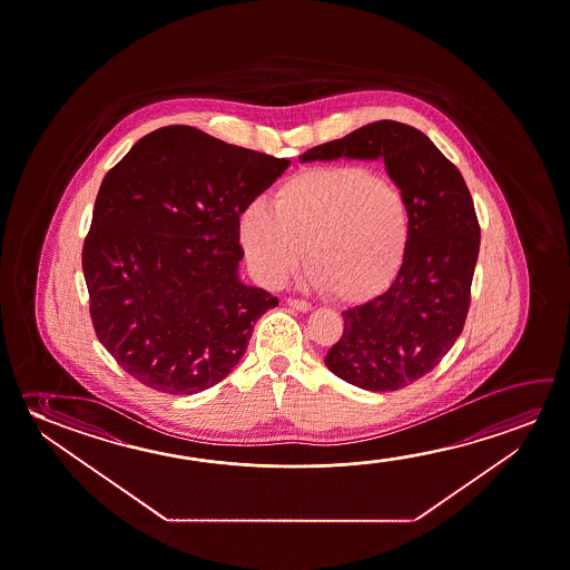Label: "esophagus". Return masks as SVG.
I'll return each instance as SVG.
<instances>
[{
  "label": "esophagus",
  "instance_id": "obj_1",
  "mask_svg": "<svg viewBox=\"0 0 570 570\" xmlns=\"http://www.w3.org/2000/svg\"><path fill=\"white\" fill-rule=\"evenodd\" d=\"M288 306L298 309V312H309V309H312V304L306 302V299L289 298Z\"/></svg>",
  "mask_w": 570,
  "mask_h": 570
}]
</instances>
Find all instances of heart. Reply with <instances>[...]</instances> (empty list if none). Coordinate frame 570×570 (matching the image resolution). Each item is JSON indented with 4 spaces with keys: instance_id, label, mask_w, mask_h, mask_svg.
<instances>
[{
    "instance_id": "heart-1",
    "label": "heart",
    "mask_w": 570,
    "mask_h": 570,
    "mask_svg": "<svg viewBox=\"0 0 570 570\" xmlns=\"http://www.w3.org/2000/svg\"><path fill=\"white\" fill-rule=\"evenodd\" d=\"M238 215V238L258 281L278 286L306 268L325 294L360 302L401 271L411 245L409 202L396 185L360 164L316 166L286 177Z\"/></svg>"
}]
</instances>
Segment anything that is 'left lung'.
<instances>
[{
    "instance_id": "8db88e82",
    "label": "left lung",
    "mask_w": 570,
    "mask_h": 570,
    "mask_svg": "<svg viewBox=\"0 0 570 570\" xmlns=\"http://www.w3.org/2000/svg\"><path fill=\"white\" fill-rule=\"evenodd\" d=\"M337 158L383 159L409 202L412 233L389 289L343 312V335L325 365L365 391H399L436 367L464 330L480 223L460 169L409 124H367L299 161Z\"/></svg>"
}]
</instances>
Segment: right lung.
<instances>
[{
    "instance_id": "add662e5",
    "label": "right lung",
    "mask_w": 570,
    "mask_h": 570,
    "mask_svg": "<svg viewBox=\"0 0 570 570\" xmlns=\"http://www.w3.org/2000/svg\"><path fill=\"white\" fill-rule=\"evenodd\" d=\"M286 158L191 126L144 136L98 189L82 246L90 320L120 367L159 393L227 377L278 298L238 281V215Z\"/></svg>"
}]
</instances>
